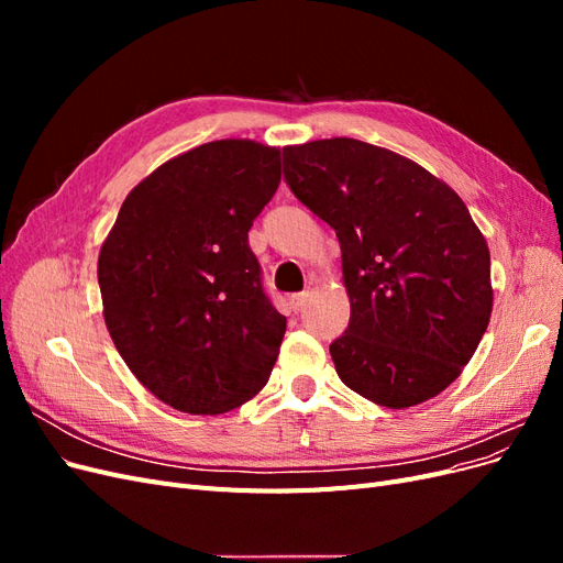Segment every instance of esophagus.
<instances>
[{
	"mask_svg": "<svg viewBox=\"0 0 563 563\" xmlns=\"http://www.w3.org/2000/svg\"><path fill=\"white\" fill-rule=\"evenodd\" d=\"M305 302H308V291H302V294H294L291 298H288V305H291L294 312L302 310V305H305Z\"/></svg>",
	"mask_w": 563,
	"mask_h": 563,
	"instance_id": "obj_1",
	"label": "esophagus"
}]
</instances>
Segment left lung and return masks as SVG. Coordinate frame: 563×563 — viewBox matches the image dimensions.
<instances>
[{"mask_svg": "<svg viewBox=\"0 0 563 563\" xmlns=\"http://www.w3.org/2000/svg\"><path fill=\"white\" fill-rule=\"evenodd\" d=\"M284 180L343 251L350 323L329 345L340 380L387 408L444 391L486 333L484 234L446 183L354 139L284 147Z\"/></svg>", "mask_w": 563, "mask_h": 563, "instance_id": "left-lung-1", "label": "left lung"}]
</instances>
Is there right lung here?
<instances>
[{"instance_id": "obj_1", "label": "right lung", "mask_w": 563, "mask_h": 563, "mask_svg": "<svg viewBox=\"0 0 563 563\" xmlns=\"http://www.w3.org/2000/svg\"><path fill=\"white\" fill-rule=\"evenodd\" d=\"M279 178L277 147L203 143L133 187L100 249L114 347L178 411L242 406L277 362L286 317L267 298L249 230Z\"/></svg>"}]
</instances>
